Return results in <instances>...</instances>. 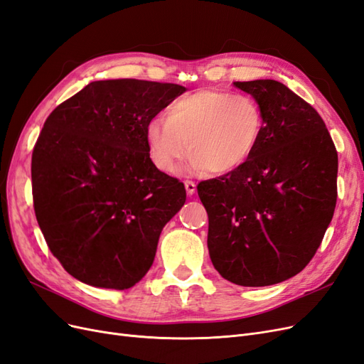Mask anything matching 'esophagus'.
Listing matches in <instances>:
<instances>
[{
	"mask_svg": "<svg viewBox=\"0 0 364 364\" xmlns=\"http://www.w3.org/2000/svg\"><path fill=\"white\" fill-rule=\"evenodd\" d=\"M184 186H186L187 195H193L196 192V184L193 181H184Z\"/></svg>",
	"mask_w": 364,
	"mask_h": 364,
	"instance_id": "34e87169",
	"label": "esophagus"
}]
</instances>
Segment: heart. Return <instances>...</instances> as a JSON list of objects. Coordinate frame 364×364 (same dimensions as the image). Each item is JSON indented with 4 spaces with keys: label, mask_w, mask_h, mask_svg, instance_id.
Segmentation results:
<instances>
[{
    "label": "heart",
    "mask_w": 364,
    "mask_h": 364,
    "mask_svg": "<svg viewBox=\"0 0 364 364\" xmlns=\"http://www.w3.org/2000/svg\"><path fill=\"white\" fill-rule=\"evenodd\" d=\"M263 112L250 95L201 89L172 101L168 118L148 121L149 159L166 173L177 171L189 146L191 169L228 173L251 157L260 140Z\"/></svg>",
    "instance_id": "heart-1"
}]
</instances>
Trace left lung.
<instances>
[{"label": "left lung", "instance_id": "1", "mask_svg": "<svg viewBox=\"0 0 364 364\" xmlns=\"http://www.w3.org/2000/svg\"><path fill=\"white\" fill-rule=\"evenodd\" d=\"M263 112L243 165L198 184L216 271L245 287L299 274L318 251L337 201V151L309 102L275 80L234 81Z\"/></svg>", "mask_w": 364, "mask_h": 364}]
</instances>
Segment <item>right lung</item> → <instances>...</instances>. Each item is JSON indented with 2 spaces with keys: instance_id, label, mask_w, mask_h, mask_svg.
<instances>
[{
  "instance_id": "1",
  "label": "right lung",
  "mask_w": 364,
  "mask_h": 364,
  "mask_svg": "<svg viewBox=\"0 0 364 364\" xmlns=\"http://www.w3.org/2000/svg\"><path fill=\"white\" fill-rule=\"evenodd\" d=\"M184 92L92 81L45 121L31 156L34 213L53 255L81 283L130 289L152 266L186 189L151 161L145 128Z\"/></svg>"
}]
</instances>
